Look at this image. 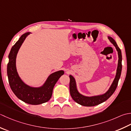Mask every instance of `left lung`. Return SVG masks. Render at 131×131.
Returning a JSON list of instances; mask_svg holds the SVG:
<instances>
[{
    "label": "left lung",
    "instance_id": "obj_1",
    "mask_svg": "<svg viewBox=\"0 0 131 131\" xmlns=\"http://www.w3.org/2000/svg\"><path fill=\"white\" fill-rule=\"evenodd\" d=\"M108 39L111 43L114 45L117 50V51H118L119 60L115 78L113 84L111 85L110 88H109L107 92L103 95L94 96V97H85V96H84L81 95V94H80L79 92L77 91L75 80H74V77L72 76H69V78H70V82H69V91H70L71 97L76 102L82 106L88 107L94 106L105 102V101H106L107 100H108V98L113 95L114 92L115 91L117 86H118L119 80L121 75L122 68V52L121 49H119V47H118V45H117L116 42L115 41V40L110 37H108Z\"/></svg>",
    "mask_w": 131,
    "mask_h": 131
}]
</instances>
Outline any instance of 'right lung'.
<instances>
[{
    "label": "right lung",
    "mask_w": 131,
    "mask_h": 131,
    "mask_svg": "<svg viewBox=\"0 0 131 131\" xmlns=\"http://www.w3.org/2000/svg\"><path fill=\"white\" fill-rule=\"evenodd\" d=\"M29 32L23 34L12 46L8 55L7 75L10 89L16 96L26 103L39 105L49 101L52 96L55 84L64 74L63 71H59L51 74L43 85L39 88H33L26 85L18 76L16 67V58L18 51Z\"/></svg>",
    "instance_id": "1"
}]
</instances>
